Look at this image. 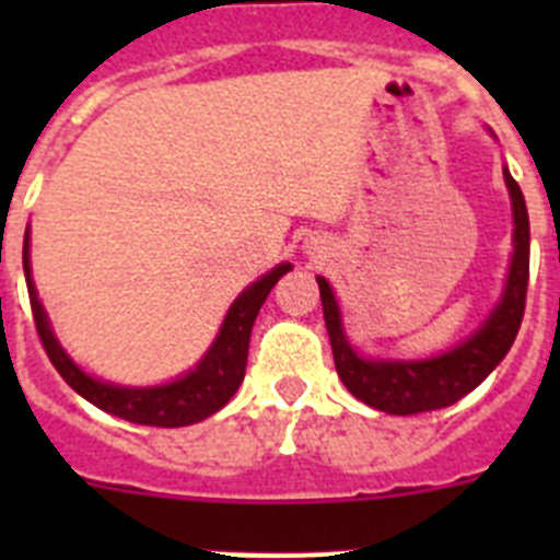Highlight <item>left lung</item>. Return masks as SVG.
Segmentation results:
<instances>
[{
	"label": "left lung",
	"instance_id": "left-lung-1",
	"mask_svg": "<svg viewBox=\"0 0 560 560\" xmlns=\"http://www.w3.org/2000/svg\"><path fill=\"white\" fill-rule=\"evenodd\" d=\"M502 173L513 207V255L508 266V280H504L499 303L485 316V323L454 348L429 355V359L409 361L361 355L345 334L334 289L325 277H316L336 373L350 395L364 400L368 407L387 415H418L452 407L471 389H477L511 350L522 328L527 277H530V219H527L522 187L516 185L508 167Z\"/></svg>",
	"mask_w": 560,
	"mask_h": 560
}]
</instances>
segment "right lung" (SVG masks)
I'll return each instance as SVG.
<instances>
[{
	"mask_svg": "<svg viewBox=\"0 0 560 560\" xmlns=\"http://www.w3.org/2000/svg\"><path fill=\"white\" fill-rule=\"evenodd\" d=\"M24 280H27L30 308L36 319V330L42 336V345L47 350L49 361L56 364L61 378L69 387L75 389L81 398L95 404L103 412L122 418L128 423H142V427H190L199 420L210 418L219 412L226 400L237 393L241 381L246 373V355H249V336L252 325L257 319V311L266 303L269 291L285 271H291V264H280L264 277H257L255 283L246 285L235 296V303L226 311L224 323L219 334L212 339L210 350L201 355V361L192 370H187L179 378L156 384V387H122L112 381L95 378L86 370H81L72 361V355L61 348V341L52 334L49 316L38 300L33 271H30V230L24 232Z\"/></svg>",
	"mask_w": 560,
	"mask_h": 560,
	"instance_id": "obj_1",
	"label": "right lung"
}]
</instances>
